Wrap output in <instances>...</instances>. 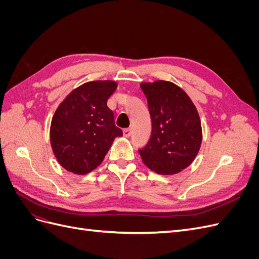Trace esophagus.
<instances>
[{
    "label": "esophagus",
    "instance_id": "1",
    "mask_svg": "<svg viewBox=\"0 0 259 259\" xmlns=\"http://www.w3.org/2000/svg\"><path fill=\"white\" fill-rule=\"evenodd\" d=\"M131 134H132L131 128H125V130H123V135H124V137H130Z\"/></svg>",
    "mask_w": 259,
    "mask_h": 259
}]
</instances>
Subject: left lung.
I'll return each mask as SVG.
<instances>
[{
    "mask_svg": "<svg viewBox=\"0 0 259 259\" xmlns=\"http://www.w3.org/2000/svg\"><path fill=\"white\" fill-rule=\"evenodd\" d=\"M152 122L151 137L139 149L145 165L162 175L182 171L193 162L202 143L197 108L176 84L155 81L140 85Z\"/></svg>",
    "mask_w": 259,
    "mask_h": 259,
    "instance_id": "obj_1",
    "label": "left lung"
}]
</instances>
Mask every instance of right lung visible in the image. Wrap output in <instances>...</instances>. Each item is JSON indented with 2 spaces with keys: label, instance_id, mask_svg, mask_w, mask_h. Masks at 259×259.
<instances>
[{
  "label": "right lung",
  "instance_id": "obj_1",
  "mask_svg": "<svg viewBox=\"0 0 259 259\" xmlns=\"http://www.w3.org/2000/svg\"><path fill=\"white\" fill-rule=\"evenodd\" d=\"M117 85L114 81H92L73 90L55 111L51 145L60 165L85 175L103 162L115 137L123 135L114 124L107 101Z\"/></svg>",
  "mask_w": 259,
  "mask_h": 259
}]
</instances>
